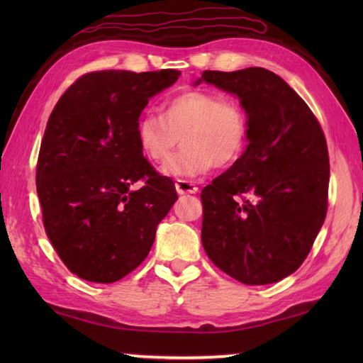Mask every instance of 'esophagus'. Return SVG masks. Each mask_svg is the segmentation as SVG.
<instances>
[{"mask_svg": "<svg viewBox=\"0 0 363 363\" xmlns=\"http://www.w3.org/2000/svg\"><path fill=\"white\" fill-rule=\"evenodd\" d=\"M176 190L179 195H190L199 192V187L195 186L194 182L190 181H177L176 182Z\"/></svg>", "mask_w": 363, "mask_h": 363, "instance_id": "obj_1", "label": "esophagus"}]
</instances>
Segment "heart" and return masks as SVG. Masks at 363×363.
Instances as JSON below:
<instances>
[{
	"label": "heart",
	"instance_id": "1",
	"mask_svg": "<svg viewBox=\"0 0 363 363\" xmlns=\"http://www.w3.org/2000/svg\"><path fill=\"white\" fill-rule=\"evenodd\" d=\"M138 144L152 162H163L182 140V150L162 167L173 179H194L213 167H229L242 155L248 138L243 107L230 97L189 89L169 99L162 116L145 113L136 126Z\"/></svg>",
	"mask_w": 363,
	"mask_h": 363
}]
</instances>
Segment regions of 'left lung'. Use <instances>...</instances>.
Wrapping results in <instances>:
<instances>
[{
    "label": "left lung",
    "instance_id": "left-lung-1",
    "mask_svg": "<svg viewBox=\"0 0 363 363\" xmlns=\"http://www.w3.org/2000/svg\"><path fill=\"white\" fill-rule=\"evenodd\" d=\"M201 82L238 97L248 118L247 149L201 190V243L242 284H275L303 264L327 216V140L307 104L274 72L205 70L194 86Z\"/></svg>",
    "mask_w": 363,
    "mask_h": 363
}]
</instances>
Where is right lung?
<instances>
[{
    "instance_id": "right-lung-1",
    "label": "right lung",
    "mask_w": 363,
    "mask_h": 363,
    "mask_svg": "<svg viewBox=\"0 0 363 363\" xmlns=\"http://www.w3.org/2000/svg\"><path fill=\"white\" fill-rule=\"evenodd\" d=\"M181 72L102 70L60 97L43 136L36 192L54 250L70 272L112 284L143 262L177 200L174 182L144 158L139 116ZM143 180V187L132 186Z\"/></svg>"
}]
</instances>
